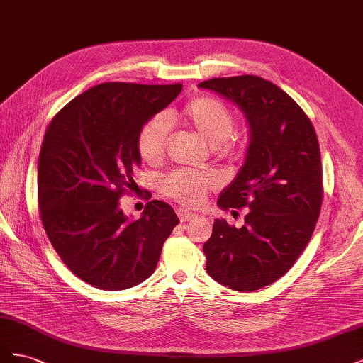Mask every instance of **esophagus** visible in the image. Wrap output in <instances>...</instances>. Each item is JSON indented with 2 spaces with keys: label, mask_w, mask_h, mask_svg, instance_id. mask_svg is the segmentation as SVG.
<instances>
[{
  "label": "esophagus",
  "mask_w": 363,
  "mask_h": 363,
  "mask_svg": "<svg viewBox=\"0 0 363 363\" xmlns=\"http://www.w3.org/2000/svg\"><path fill=\"white\" fill-rule=\"evenodd\" d=\"M177 215H179L182 223H186V221H189V219L199 216V215H195V213H192L189 211H186V208H177Z\"/></svg>",
  "instance_id": "obj_1"
}]
</instances>
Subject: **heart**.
Listing matches in <instances>:
<instances>
[{"instance_id":"1","label":"heart","mask_w":363,"mask_h":363,"mask_svg":"<svg viewBox=\"0 0 363 363\" xmlns=\"http://www.w3.org/2000/svg\"><path fill=\"white\" fill-rule=\"evenodd\" d=\"M172 119L182 121L211 147L224 144L235 128V115L223 100L207 95L196 96L180 112L167 116L156 115L139 128L136 148L145 163L157 164L163 159L171 136L169 121ZM216 186L218 182L212 175L189 171L172 172L162 180V191L164 194L180 204L191 207L203 204L207 192Z\"/></svg>"}]
</instances>
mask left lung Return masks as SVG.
I'll list each match as a JSON object with an SVG mask.
<instances>
[{
    "label": "left lung",
    "instance_id": "obj_1",
    "mask_svg": "<svg viewBox=\"0 0 363 363\" xmlns=\"http://www.w3.org/2000/svg\"><path fill=\"white\" fill-rule=\"evenodd\" d=\"M232 100L247 118L244 167L218 206L248 207L236 228L215 219L203 245L206 269L224 286L251 292L286 274L309 244L323 204V164L311 119L279 86L257 75L223 77L199 84Z\"/></svg>",
    "mask_w": 363,
    "mask_h": 363
}]
</instances>
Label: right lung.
<instances>
[{
	"mask_svg": "<svg viewBox=\"0 0 363 363\" xmlns=\"http://www.w3.org/2000/svg\"><path fill=\"white\" fill-rule=\"evenodd\" d=\"M182 87L98 84L65 106L45 131L38 160L42 224L65 265L94 288L123 291L147 280L179 224L174 208L159 200L131 221L119 199L136 184L139 128Z\"/></svg>",
	"mask_w": 363,
	"mask_h": 363,
	"instance_id": "add662e5",
	"label": "right lung"
}]
</instances>
